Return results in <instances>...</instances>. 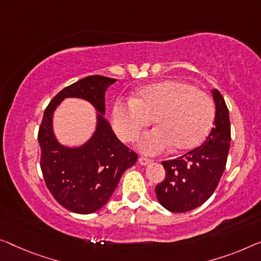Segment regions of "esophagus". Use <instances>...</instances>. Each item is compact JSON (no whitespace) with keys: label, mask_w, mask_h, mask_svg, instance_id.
Returning a JSON list of instances; mask_svg holds the SVG:
<instances>
[{"label":"esophagus","mask_w":261,"mask_h":261,"mask_svg":"<svg viewBox=\"0 0 261 261\" xmlns=\"http://www.w3.org/2000/svg\"><path fill=\"white\" fill-rule=\"evenodd\" d=\"M139 163H141L142 165H149V164H151V163H152V159H150V158H146V157H139Z\"/></svg>","instance_id":"34e87169"}]
</instances>
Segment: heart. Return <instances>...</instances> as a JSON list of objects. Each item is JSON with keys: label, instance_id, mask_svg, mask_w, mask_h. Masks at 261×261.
<instances>
[{"label": "heart", "instance_id": "obj_1", "mask_svg": "<svg viewBox=\"0 0 261 261\" xmlns=\"http://www.w3.org/2000/svg\"><path fill=\"white\" fill-rule=\"evenodd\" d=\"M157 126L143 136L139 147L155 154L170 149L182 152L205 141L215 119L207 93L182 81L168 80L142 88L132 99L117 100L112 125L123 142H134L151 122Z\"/></svg>", "mask_w": 261, "mask_h": 261}]
</instances>
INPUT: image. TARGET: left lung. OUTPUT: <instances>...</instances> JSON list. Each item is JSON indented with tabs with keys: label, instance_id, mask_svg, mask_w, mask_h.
I'll return each instance as SVG.
<instances>
[{
	"label": "left lung",
	"instance_id": "left-lung-1",
	"mask_svg": "<svg viewBox=\"0 0 261 261\" xmlns=\"http://www.w3.org/2000/svg\"><path fill=\"white\" fill-rule=\"evenodd\" d=\"M212 96L216 117L206 141L180 157L162 162L166 176L155 186V194L159 203L171 212H189L204 204L215 192L226 166L230 116L221 93L213 89Z\"/></svg>",
	"mask_w": 261,
	"mask_h": 261
}]
</instances>
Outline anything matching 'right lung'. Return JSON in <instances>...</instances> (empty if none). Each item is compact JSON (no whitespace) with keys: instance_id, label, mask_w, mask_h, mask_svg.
<instances>
[{"instance_id":"1","label":"right lung","mask_w":261,"mask_h":261,"mask_svg":"<svg viewBox=\"0 0 261 261\" xmlns=\"http://www.w3.org/2000/svg\"><path fill=\"white\" fill-rule=\"evenodd\" d=\"M115 79L93 75L65 87L45 108L40 129L41 170L45 185L58 204L69 211L89 215L103 207L117 188L124 171L137 162L138 154L119 141L102 115L94 137L79 149L57 143L52 134V112L67 96L89 100L106 112V90Z\"/></svg>"}]
</instances>
